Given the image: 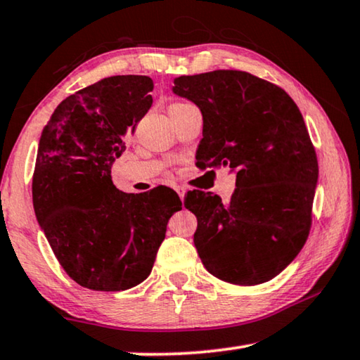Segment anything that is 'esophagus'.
I'll return each mask as SVG.
<instances>
[{"mask_svg": "<svg viewBox=\"0 0 360 360\" xmlns=\"http://www.w3.org/2000/svg\"><path fill=\"white\" fill-rule=\"evenodd\" d=\"M176 192H178V195H179V198L181 200H184V195H186V188L182 187V186H178L176 187Z\"/></svg>", "mask_w": 360, "mask_h": 360, "instance_id": "esophagus-1", "label": "esophagus"}]
</instances>
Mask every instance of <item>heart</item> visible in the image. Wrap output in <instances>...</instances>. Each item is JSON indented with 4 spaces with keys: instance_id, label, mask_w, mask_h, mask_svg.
<instances>
[{
    "instance_id": "obj_1",
    "label": "heart",
    "mask_w": 360,
    "mask_h": 360,
    "mask_svg": "<svg viewBox=\"0 0 360 360\" xmlns=\"http://www.w3.org/2000/svg\"><path fill=\"white\" fill-rule=\"evenodd\" d=\"M192 105H188V103H174V105L169 106V109H182V108H188Z\"/></svg>"
}]
</instances>
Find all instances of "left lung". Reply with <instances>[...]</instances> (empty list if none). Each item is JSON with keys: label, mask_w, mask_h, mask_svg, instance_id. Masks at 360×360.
Here are the masks:
<instances>
[{"label": "left lung", "mask_w": 360, "mask_h": 360, "mask_svg": "<svg viewBox=\"0 0 360 360\" xmlns=\"http://www.w3.org/2000/svg\"><path fill=\"white\" fill-rule=\"evenodd\" d=\"M173 92L203 115L200 168L236 169L229 203L193 191V243L211 275L254 285L278 276L311 229L318 157L300 109L278 85L246 71L217 70L174 79Z\"/></svg>", "instance_id": "left-lung-1"}]
</instances>
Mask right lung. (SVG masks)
Listing matches in <instances>:
<instances>
[{
    "label": "right lung",
    "mask_w": 360,
    "mask_h": 360,
    "mask_svg": "<svg viewBox=\"0 0 360 360\" xmlns=\"http://www.w3.org/2000/svg\"><path fill=\"white\" fill-rule=\"evenodd\" d=\"M148 76H111L70 95L42 130L33 173L34 214L72 281L117 292L143 283L182 208L174 191L158 186L125 193L111 168L129 133L152 106Z\"/></svg>",
    "instance_id": "1"
}]
</instances>
